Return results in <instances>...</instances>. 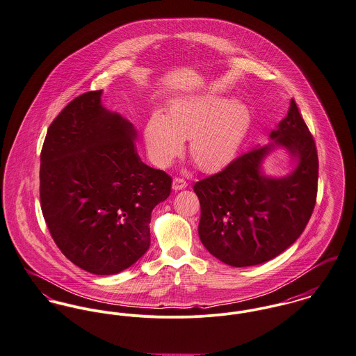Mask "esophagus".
I'll return each instance as SVG.
<instances>
[{
  "label": "esophagus",
  "mask_w": 356,
  "mask_h": 356,
  "mask_svg": "<svg viewBox=\"0 0 356 356\" xmlns=\"http://www.w3.org/2000/svg\"><path fill=\"white\" fill-rule=\"evenodd\" d=\"M186 186H188V184H186L185 179H182V178H174V179H172V189H174L175 192L182 191V189H185Z\"/></svg>",
  "instance_id": "1"
}]
</instances>
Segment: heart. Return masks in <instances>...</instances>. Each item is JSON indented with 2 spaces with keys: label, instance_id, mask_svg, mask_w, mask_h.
Wrapping results in <instances>:
<instances>
[{
  "label": "heart",
  "instance_id": "1",
  "mask_svg": "<svg viewBox=\"0 0 356 356\" xmlns=\"http://www.w3.org/2000/svg\"><path fill=\"white\" fill-rule=\"evenodd\" d=\"M252 127V111L239 99L200 94L171 102L167 118L152 114L144 127V138L152 159L170 165L184 151L201 170H215L234 159Z\"/></svg>",
  "mask_w": 356,
  "mask_h": 356
}]
</instances>
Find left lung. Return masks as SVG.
Masks as SVG:
<instances>
[{
	"label": "left lung",
	"instance_id": "1",
	"mask_svg": "<svg viewBox=\"0 0 356 356\" xmlns=\"http://www.w3.org/2000/svg\"><path fill=\"white\" fill-rule=\"evenodd\" d=\"M269 138V144L194 184L201 207L200 239L231 266H253L282 254L300 236L316 205L317 149L293 99ZM277 147L286 149L294 167L273 177L264 174L263 162Z\"/></svg>",
	"mask_w": 356,
	"mask_h": 356
}]
</instances>
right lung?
Returning <instances> with one entry per match:
<instances>
[{
    "mask_svg": "<svg viewBox=\"0 0 356 356\" xmlns=\"http://www.w3.org/2000/svg\"><path fill=\"white\" fill-rule=\"evenodd\" d=\"M102 94L73 99L49 127L40 205L66 259L94 275H115L149 249L151 213L172 179L141 162L134 125L107 110Z\"/></svg>",
    "mask_w": 356,
    "mask_h": 356,
    "instance_id": "obj_1",
    "label": "right lung"
}]
</instances>
